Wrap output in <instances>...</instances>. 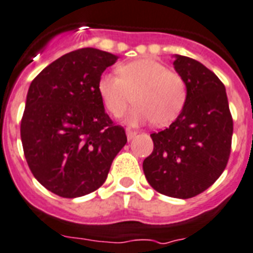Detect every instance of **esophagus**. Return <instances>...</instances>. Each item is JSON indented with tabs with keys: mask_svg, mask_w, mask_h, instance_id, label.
<instances>
[{
	"mask_svg": "<svg viewBox=\"0 0 253 253\" xmlns=\"http://www.w3.org/2000/svg\"><path fill=\"white\" fill-rule=\"evenodd\" d=\"M126 133H127V139H128V140H131V139H133V137L136 136L137 131H135V130H130V128H127V130H126Z\"/></svg>",
	"mask_w": 253,
	"mask_h": 253,
	"instance_id": "34e87169",
	"label": "esophagus"
}]
</instances>
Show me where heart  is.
<instances>
[{
	"label": "heart",
	"instance_id": "b5f03b06",
	"mask_svg": "<svg viewBox=\"0 0 253 253\" xmlns=\"http://www.w3.org/2000/svg\"><path fill=\"white\" fill-rule=\"evenodd\" d=\"M97 92L102 104L113 117L126 112L133 93V106L127 116L130 125L152 121L166 126L179 116L187 100V87L179 74L153 58L123 63L117 74L106 73L98 78Z\"/></svg>",
	"mask_w": 253,
	"mask_h": 253
}]
</instances>
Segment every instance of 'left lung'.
I'll list each match as a JSON object with an SVG mask.
<instances>
[{"label":"left lung","instance_id":"8db88e82","mask_svg":"<svg viewBox=\"0 0 253 253\" xmlns=\"http://www.w3.org/2000/svg\"><path fill=\"white\" fill-rule=\"evenodd\" d=\"M173 65L186 83V104L168 128L151 133L155 147L143 170L157 192L190 199L212 186L226 168L233 117L225 85L213 71L184 55H175Z\"/></svg>","mask_w":253,"mask_h":253}]
</instances>
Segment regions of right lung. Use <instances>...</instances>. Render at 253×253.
Wrapping results in <instances>:
<instances>
[{"label":"right lung","mask_w":253,"mask_h":253,"mask_svg":"<svg viewBox=\"0 0 253 253\" xmlns=\"http://www.w3.org/2000/svg\"><path fill=\"white\" fill-rule=\"evenodd\" d=\"M117 55L82 48L55 59L32 80L20 137L34 176L61 198H79L101 187L125 128L113 123L97 92L98 78Z\"/></svg>","instance_id":"obj_1"}]
</instances>
